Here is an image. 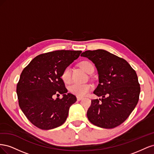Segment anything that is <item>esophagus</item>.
I'll list each match as a JSON object with an SVG mask.
<instances>
[{
    "instance_id": "obj_1",
    "label": "esophagus",
    "mask_w": 154,
    "mask_h": 154,
    "mask_svg": "<svg viewBox=\"0 0 154 154\" xmlns=\"http://www.w3.org/2000/svg\"><path fill=\"white\" fill-rule=\"evenodd\" d=\"M83 99V97H77V100L78 101H80V100H82Z\"/></svg>"
}]
</instances>
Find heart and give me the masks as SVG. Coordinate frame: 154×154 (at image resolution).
Listing matches in <instances>:
<instances>
[{
    "label": "heart",
    "instance_id": "obj_1",
    "mask_svg": "<svg viewBox=\"0 0 154 154\" xmlns=\"http://www.w3.org/2000/svg\"><path fill=\"white\" fill-rule=\"evenodd\" d=\"M81 68L84 70L87 74H92L94 72V67L93 64L88 61H83L80 63ZM62 81L67 84L71 80V70L69 67L65 69L61 75ZM91 89V85L89 84H78L74 83L69 87V90L72 94L78 97H83L86 96Z\"/></svg>",
    "mask_w": 154,
    "mask_h": 154
}]
</instances>
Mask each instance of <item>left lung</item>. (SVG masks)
Instances as JSON below:
<instances>
[{"label":"left lung","mask_w":154,"mask_h":154,"mask_svg":"<svg viewBox=\"0 0 154 154\" xmlns=\"http://www.w3.org/2000/svg\"><path fill=\"white\" fill-rule=\"evenodd\" d=\"M94 63L99 84L87 116L97 127L113 128L123 123L139 101L140 85L136 71L123 58L103 49L86 51L81 54Z\"/></svg>","instance_id":"obj_1"}]
</instances>
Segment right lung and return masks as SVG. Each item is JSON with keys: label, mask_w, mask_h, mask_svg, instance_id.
Masks as SVG:
<instances>
[{"label": "right lung", "mask_w": 154, "mask_h": 154, "mask_svg": "<svg viewBox=\"0 0 154 154\" xmlns=\"http://www.w3.org/2000/svg\"><path fill=\"white\" fill-rule=\"evenodd\" d=\"M81 51H55L37 56L23 70L17 86L18 104L29 122L42 130L64 123L76 96L67 93L61 78L63 70L76 60ZM62 94V99H54Z\"/></svg>", "instance_id": "1"}]
</instances>
